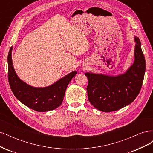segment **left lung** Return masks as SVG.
<instances>
[{"mask_svg": "<svg viewBox=\"0 0 153 153\" xmlns=\"http://www.w3.org/2000/svg\"><path fill=\"white\" fill-rule=\"evenodd\" d=\"M135 60L126 72L118 75L85 73L88 78V100L96 108L104 112L116 111L135 100L140 91L146 71V61L139 38L134 37Z\"/></svg>", "mask_w": 153, "mask_h": 153, "instance_id": "1", "label": "left lung"}]
</instances>
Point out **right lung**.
<instances>
[{
  "label": "right lung",
  "mask_w": 153,
  "mask_h": 153,
  "mask_svg": "<svg viewBox=\"0 0 153 153\" xmlns=\"http://www.w3.org/2000/svg\"><path fill=\"white\" fill-rule=\"evenodd\" d=\"M11 47L7 56L8 79L16 98L27 107L37 112H47L57 108L62 103L67 87L77 72L73 71L60 78L53 84L45 87H35L20 80L14 69Z\"/></svg>",
  "instance_id": "right-lung-1"
}]
</instances>
